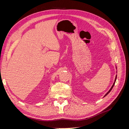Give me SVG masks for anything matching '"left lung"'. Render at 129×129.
<instances>
[{"mask_svg":"<svg viewBox=\"0 0 129 129\" xmlns=\"http://www.w3.org/2000/svg\"><path fill=\"white\" fill-rule=\"evenodd\" d=\"M116 79H117V75L116 76V78H115V82H114V84H113V85H112V86L111 87V88H110V90H109V91L106 93V94H105V95H104V97H105V96H106L108 94V93H109V92H110V91H111V90H112V88L113 87H114V85H115V82H116Z\"/></svg>","mask_w":129,"mask_h":129,"instance_id":"8db88e82","label":"left lung"}]
</instances>
